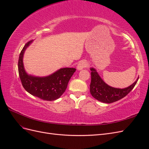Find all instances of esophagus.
<instances>
[{
  "label": "esophagus",
  "mask_w": 149,
  "mask_h": 149,
  "mask_svg": "<svg viewBox=\"0 0 149 149\" xmlns=\"http://www.w3.org/2000/svg\"><path fill=\"white\" fill-rule=\"evenodd\" d=\"M88 66V64L87 63L84 61H80L79 63L78 64V66H77V69L78 70H81L84 68H85L86 67Z\"/></svg>",
  "instance_id": "34e87169"
}]
</instances>
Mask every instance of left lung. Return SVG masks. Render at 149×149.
<instances>
[{"label":"left lung","mask_w":149,"mask_h":149,"mask_svg":"<svg viewBox=\"0 0 149 149\" xmlns=\"http://www.w3.org/2000/svg\"><path fill=\"white\" fill-rule=\"evenodd\" d=\"M90 70L91 71L90 93L96 100L104 103L114 102L127 96L136 86L139 79L138 78L136 81L127 88H116L110 86L104 81L94 68H91Z\"/></svg>","instance_id":"1"}]
</instances>
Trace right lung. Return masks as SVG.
<instances>
[{"mask_svg": "<svg viewBox=\"0 0 149 149\" xmlns=\"http://www.w3.org/2000/svg\"><path fill=\"white\" fill-rule=\"evenodd\" d=\"M26 43L21 51L18 69L22 86L31 95L45 101H55L64 93L71 76L76 71L73 68H64L45 77H38L26 73L24 69L23 57L25 49L31 43Z\"/></svg>", "mask_w": 149, "mask_h": 149, "instance_id": "add662e5", "label": "right lung"}]
</instances>
